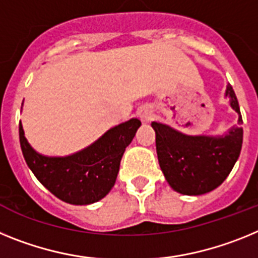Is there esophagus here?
I'll list each match as a JSON object with an SVG mask.
<instances>
[{
    "mask_svg": "<svg viewBox=\"0 0 258 258\" xmlns=\"http://www.w3.org/2000/svg\"><path fill=\"white\" fill-rule=\"evenodd\" d=\"M139 116H140V119L143 120V122H149V120L153 118V110H152L151 107L149 106H143L139 109L138 111Z\"/></svg>",
    "mask_w": 258,
    "mask_h": 258,
    "instance_id": "obj_1",
    "label": "esophagus"
}]
</instances>
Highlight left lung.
<instances>
[{"label": "left lung", "instance_id": "obj_1", "mask_svg": "<svg viewBox=\"0 0 258 258\" xmlns=\"http://www.w3.org/2000/svg\"><path fill=\"white\" fill-rule=\"evenodd\" d=\"M226 97L243 123L240 107L230 84ZM156 132L158 162L167 183L174 191L199 196L216 189L231 172L243 144V128L234 126L222 135H185L163 123L152 122Z\"/></svg>", "mask_w": 258, "mask_h": 258}]
</instances>
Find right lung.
<instances>
[{
	"mask_svg": "<svg viewBox=\"0 0 258 258\" xmlns=\"http://www.w3.org/2000/svg\"><path fill=\"white\" fill-rule=\"evenodd\" d=\"M142 122L132 118L106 131L93 144L64 157H49L36 152L19 123V139L24 160L46 189L64 203L89 205L104 199L114 187L122 156Z\"/></svg>",
	"mask_w": 258,
	"mask_h": 258,
	"instance_id": "add662e5",
	"label": "right lung"
}]
</instances>
